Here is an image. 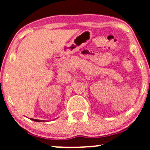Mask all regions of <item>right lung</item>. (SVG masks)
Segmentation results:
<instances>
[{"label":"right lung","mask_w":150,"mask_h":150,"mask_svg":"<svg viewBox=\"0 0 150 150\" xmlns=\"http://www.w3.org/2000/svg\"><path fill=\"white\" fill-rule=\"evenodd\" d=\"M31 120H34V121H36V122H41V121H42V120H37V119H33V118H31Z\"/></svg>","instance_id":"1"}]
</instances>
